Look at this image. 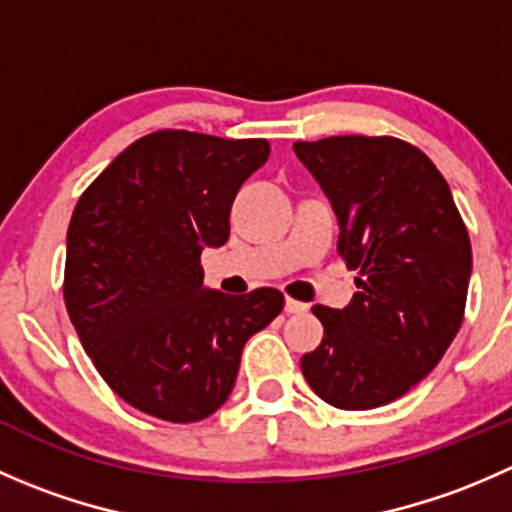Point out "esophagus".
Segmentation results:
<instances>
[{
	"label": "esophagus",
	"mask_w": 512,
	"mask_h": 512,
	"mask_svg": "<svg viewBox=\"0 0 512 512\" xmlns=\"http://www.w3.org/2000/svg\"><path fill=\"white\" fill-rule=\"evenodd\" d=\"M309 309V304H304V302H297V299H285V312L287 314H302V312H307Z\"/></svg>",
	"instance_id": "obj_1"
}]
</instances>
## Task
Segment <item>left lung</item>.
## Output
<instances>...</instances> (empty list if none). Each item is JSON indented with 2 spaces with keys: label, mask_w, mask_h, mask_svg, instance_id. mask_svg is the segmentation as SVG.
<instances>
[{
  "label": "left lung",
  "mask_w": 512,
  "mask_h": 512,
  "mask_svg": "<svg viewBox=\"0 0 512 512\" xmlns=\"http://www.w3.org/2000/svg\"><path fill=\"white\" fill-rule=\"evenodd\" d=\"M294 153L332 203L339 252L361 272L347 307H312L324 339L302 356V374L337 409L391 404L461 329L473 270L466 225L431 158L399 138L332 136L297 141Z\"/></svg>",
  "instance_id": "left-lung-1"
}]
</instances>
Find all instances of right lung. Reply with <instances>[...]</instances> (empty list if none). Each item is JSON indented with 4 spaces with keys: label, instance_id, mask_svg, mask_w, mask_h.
<instances>
[{
    "label": "right lung",
    "instance_id": "obj_1",
    "mask_svg": "<svg viewBox=\"0 0 512 512\" xmlns=\"http://www.w3.org/2000/svg\"><path fill=\"white\" fill-rule=\"evenodd\" d=\"M270 158L262 138L158 131L81 195L66 235L64 299L86 354L133 409L190 423L220 409L242 347L285 307L260 287L223 294L200 255L230 237L240 185Z\"/></svg>",
    "mask_w": 512,
    "mask_h": 512
}]
</instances>
